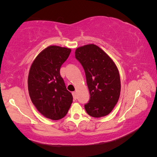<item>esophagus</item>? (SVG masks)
<instances>
[{
	"mask_svg": "<svg viewBox=\"0 0 157 157\" xmlns=\"http://www.w3.org/2000/svg\"><path fill=\"white\" fill-rule=\"evenodd\" d=\"M72 94H73V98H74V99L76 100V99H77V94H76V92H75V91L73 92V93H72Z\"/></svg>",
	"mask_w": 157,
	"mask_h": 157,
	"instance_id": "esophagus-1",
	"label": "esophagus"
}]
</instances>
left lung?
Listing matches in <instances>:
<instances>
[{
    "label": "left lung",
    "mask_w": 157,
    "mask_h": 157,
    "mask_svg": "<svg viewBox=\"0 0 157 157\" xmlns=\"http://www.w3.org/2000/svg\"><path fill=\"white\" fill-rule=\"evenodd\" d=\"M75 58L86 75L90 99L84 105L89 116L100 118L113 110L120 97L121 79L115 63L95 44L78 48Z\"/></svg>",
    "instance_id": "1"
}]
</instances>
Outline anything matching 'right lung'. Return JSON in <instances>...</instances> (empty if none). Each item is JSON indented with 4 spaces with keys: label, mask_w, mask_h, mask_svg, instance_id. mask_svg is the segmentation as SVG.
Returning <instances> with one entry per match:
<instances>
[{
    "label": "right lung",
    "mask_w": 157,
    "mask_h": 157,
    "mask_svg": "<svg viewBox=\"0 0 157 157\" xmlns=\"http://www.w3.org/2000/svg\"><path fill=\"white\" fill-rule=\"evenodd\" d=\"M71 52L70 48L50 46L37 55L29 71L28 85L30 99L36 109L47 118L64 117L73 102L60 75V68Z\"/></svg>",
    "instance_id": "obj_1"
}]
</instances>
